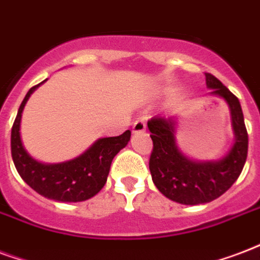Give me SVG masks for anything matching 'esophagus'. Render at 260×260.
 <instances>
[{"instance_id": "esophagus-1", "label": "esophagus", "mask_w": 260, "mask_h": 260, "mask_svg": "<svg viewBox=\"0 0 260 260\" xmlns=\"http://www.w3.org/2000/svg\"><path fill=\"white\" fill-rule=\"evenodd\" d=\"M146 131V124L142 120H138V121L134 122V125H132V132L134 134H140V132H144Z\"/></svg>"}]
</instances>
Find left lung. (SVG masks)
Segmentation results:
<instances>
[{
	"label": "left lung",
	"instance_id": "1",
	"mask_svg": "<svg viewBox=\"0 0 260 260\" xmlns=\"http://www.w3.org/2000/svg\"><path fill=\"white\" fill-rule=\"evenodd\" d=\"M206 87L211 96L221 98L231 113L233 144L219 159L196 161L177 144L178 117H156L147 122L152 148L150 172L158 191L181 205L209 203L225 193L240 176L248 152V134L239 99L218 80L206 73Z\"/></svg>",
	"mask_w": 260,
	"mask_h": 260
}]
</instances>
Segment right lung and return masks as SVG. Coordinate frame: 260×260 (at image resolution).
<instances>
[{"mask_svg":"<svg viewBox=\"0 0 260 260\" xmlns=\"http://www.w3.org/2000/svg\"><path fill=\"white\" fill-rule=\"evenodd\" d=\"M45 82L29 88L20 105L11 135L13 164L20 177L39 195L55 202L87 201L96 195L106 184L113 158L128 144L131 131H125L122 135L114 138L98 139L83 154L69 161L59 164L38 161L25 150L20 134V125L27 101L34 91Z\"/></svg>","mask_w":260,"mask_h":260,"instance_id":"right-lung-1","label":"right lung"}]
</instances>
